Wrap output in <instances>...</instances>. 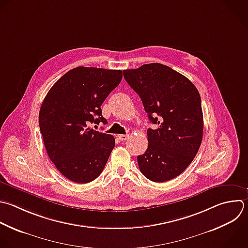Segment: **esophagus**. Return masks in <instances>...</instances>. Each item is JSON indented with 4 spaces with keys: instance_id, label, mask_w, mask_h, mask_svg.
<instances>
[{
    "instance_id": "esophagus-1",
    "label": "esophagus",
    "mask_w": 248,
    "mask_h": 248,
    "mask_svg": "<svg viewBox=\"0 0 248 248\" xmlns=\"http://www.w3.org/2000/svg\"><path fill=\"white\" fill-rule=\"evenodd\" d=\"M117 138H118L120 140H126L129 138V135H118Z\"/></svg>"
}]
</instances>
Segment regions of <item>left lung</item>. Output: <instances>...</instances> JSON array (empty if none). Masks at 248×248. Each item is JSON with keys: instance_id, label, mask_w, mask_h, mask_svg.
Segmentation results:
<instances>
[{"instance_id": "obj_1", "label": "left lung", "mask_w": 248, "mask_h": 248, "mask_svg": "<svg viewBox=\"0 0 248 248\" xmlns=\"http://www.w3.org/2000/svg\"><path fill=\"white\" fill-rule=\"evenodd\" d=\"M123 75L150 122L158 125L147 130L148 148L138 156L139 168L151 181L170 180L191 164L202 140L199 91L187 78L159 63L125 70Z\"/></svg>"}]
</instances>
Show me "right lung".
Listing matches in <instances>:
<instances>
[{
    "label": "right lung",
    "instance_id": "obj_1",
    "mask_svg": "<svg viewBox=\"0 0 248 248\" xmlns=\"http://www.w3.org/2000/svg\"><path fill=\"white\" fill-rule=\"evenodd\" d=\"M121 79L120 70L78 67L55 82L42 104L39 124L48 157L74 182L96 179L109 158L114 138L88 125L106 122L101 106Z\"/></svg>",
    "mask_w": 248,
    "mask_h": 248
}]
</instances>
